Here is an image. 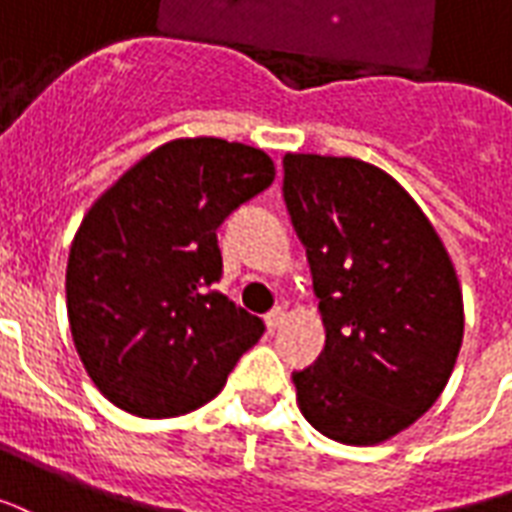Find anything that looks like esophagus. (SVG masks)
Here are the masks:
<instances>
[{
	"label": "esophagus",
	"instance_id": "1",
	"mask_svg": "<svg viewBox=\"0 0 512 512\" xmlns=\"http://www.w3.org/2000/svg\"><path fill=\"white\" fill-rule=\"evenodd\" d=\"M283 319H286V311H283V308H272V311L267 313V319H264V322H267V330L275 333V330L283 324Z\"/></svg>",
	"mask_w": 512,
	"mask_h": 512
}]
</instances>
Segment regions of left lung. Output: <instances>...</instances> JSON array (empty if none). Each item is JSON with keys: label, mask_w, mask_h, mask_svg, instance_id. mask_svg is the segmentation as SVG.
Listing matches in <instances>:
<instances>
[{"label": "left lung", "mask_w": 512, "mask_h": 512, "mask_svg": "<svg viewBox=\"0 0 512 512\" xmlns=\"http://www.w3.org/2000/svg\"><path fill=\"white\" fill-rule=\"evenodd\" d=\"M283 199L319 297L324 352L294 371L297 406L327 439L379 445L445 390L464 297L439 234L387 171L357 158H283Z\"/></svg>", "instance_id": "1"}]
</instances>
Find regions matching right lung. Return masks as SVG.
<instances>
[{"mask_svg": "<svg viewBox=\"0 0 512 512\" xmlns=\"http://www.w3.org/2000/svg\"><path fill=\"white\" fill-rule=\"evenodd\" d=\"M272 179L261 149L174 138L89 207L67 256V319L111 404L149 420L193 412L259 341V316L210 286L223 272L215 231Z\"/></svg>", "mask_w": 512, "mask_h": 512, "instance_id": "obj_1", "label": "right lung"}]
</instances>
